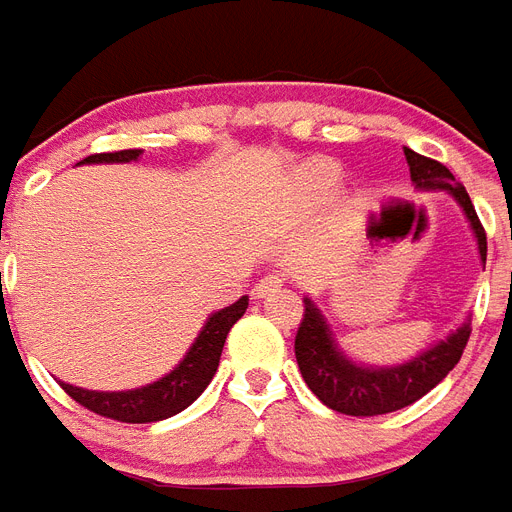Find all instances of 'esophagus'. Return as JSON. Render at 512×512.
Returning a JSON list of instances; mask_svg holds the SVG:
<instances>
[{
	"mask_svg": "<svg viewBox=\"0 0 512 512\" xmlns=\"http://www.w3.org/2000/svg\"><path fill=\"white\" fill-rule=\"evenodd\" d=\"M281 287H284V279H281L279 273H268V276H263L260 284L255 287V297L257 300H263V297L273 295V292H281Z\"/></svg>",
	"mask_w": 512,
	"mask_h": 512,
	"instance_id": "obj_1",
	"label": "esophagus"
}]
</instances>
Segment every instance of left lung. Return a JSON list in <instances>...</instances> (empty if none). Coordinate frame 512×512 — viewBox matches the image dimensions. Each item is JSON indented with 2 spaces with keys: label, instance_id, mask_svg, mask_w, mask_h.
Returning <instances> with one entry per match:
<instances>
[{
  "label": "left lung",
  "instance_id": "1",
  "mask_svg": "<svg viewBox=\"0 0 512 512\" xmlns=\"http://www.w3.org/2000/svg\"><path fill=\"white\" fill-rule=\"evenodd\" d=\"M404 156L417 191H446L460 204L462 215L476 236L481 265H486V233L465 185L457 183L444 164L420 156L412 148H404ZM303 303L305 316L295 337V358L300 374L308 382V388L319 396L321 404L350 417H374V414H388L414 404L452 372L470 337V319H465L444 340L433 342L430 348L420 350L409 361L388 366L361 364L340 348L332 324L321 313L319 305L308 295L303 297Z\"/></svg>",
  "mask_w": 512,
  "mask_h": 512
}]
</instances>
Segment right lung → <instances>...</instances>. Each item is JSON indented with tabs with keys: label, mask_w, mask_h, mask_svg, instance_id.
Listing matches in <instances>:
<instances>
[{
	"label": "right lung",
	"mask_w": 512,
	"mask_h": 512,
	"mask_svg": "<svg viewBox=\"0 0 512 512\" xmlns=\"http://www.w3.org/2000/svg\"><path fill=\"white\" fill-rule=\"evenodd\" d=\"M143 151H116V154H95L82 159L79 164H127L138 162ZM249 297H239L228 308H220L204 321V327L185 350V356L172 366L170 372L159 380L140 385L132 390H87L60 382L68 396L87 406L90 412L111 417L119 422H159L172 414L183 412L204 393L220 364L225 337L231 327L244 316Z\"/></svg>",
	"instance_id": "add662e5"
}]
</instances>
